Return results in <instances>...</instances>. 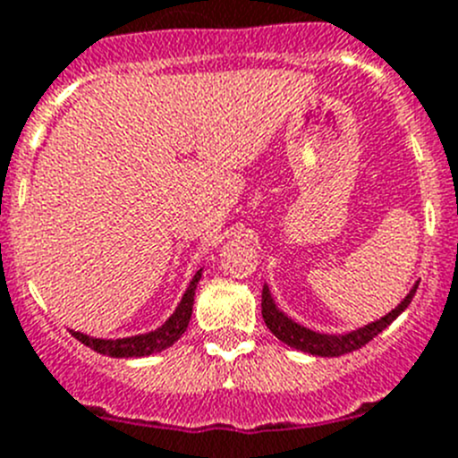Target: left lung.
I'll return each instance as SVG.
<instances>
[{"label":"left lung","mask_w":458,"mask_h":458,"mask_svg":"<svg viewBox=\"0 0 458 458\" xmlns=\"http://www.w3.org/2000/svg\"><path fill=\"white\" fill-rule=\"evenodd\" d=\"M415 290H418V283H415L413 290H411L409 294L403 296V301L394 308V310H390L388 315L372 321V324H368V327L356 328V331L344 333V335H327V333H317L306 327H301V324H296L294 319H290L285 312L278 310L269 287L265 285L262 287V319H265L267 328H269L280 342H285L287 347H294L299 349V352L312 353V356H328V358L344 356V353L365 347V344H368L369 340H374L383 328L390 327V324H393V321L397 319L406 308H409V303L415 296Z\"/></svg>","instance_id":"1"}]
</instances>
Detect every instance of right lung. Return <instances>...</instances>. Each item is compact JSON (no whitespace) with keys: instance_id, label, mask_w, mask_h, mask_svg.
Here are the masks:
<instances>
[{"instance_id":"obj_1","label":"right lung","mask_w":458,"mask_h":458,"mask_svg":"<svg viewBox=\"0 0 458 458\" xmlns=\"http://www.w3.org/2000/svg\"><path fill=\"white\" fill-rule=\"evenodd\" d=\"M200 274L203 269L196 271V276L189 283L187 292H184L182 301H180V306L175 308L171 317L164 321L162 327L155 328L150 333H141V335H131V337H118V340H102V337H90L86 333L80 331H70L81 344L90 347L93 352L102 353V356H111V358H141V356H150V353H157L168 349L171 344L182 337V333L187 331L189 319H191V310H193V294H196V285H199Z\"/></svg>"}]
</instances>
